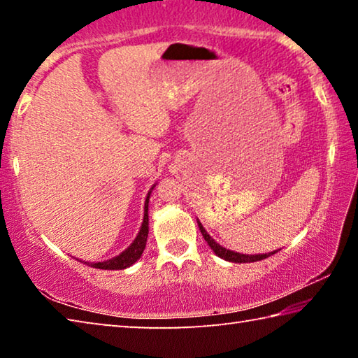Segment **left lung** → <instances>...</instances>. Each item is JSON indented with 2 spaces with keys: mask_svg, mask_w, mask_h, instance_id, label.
<instances>
[{
  "mask_svg": "<svg viewBox=\"0 0 358 358\" xmlns=\"http://www.w3.org/2000/svg\"><path fill=\"white\" fill-rule=\"evenodd\" d=\"M199 224V229H201V234L203 235L205 241H207L208 246L211 248V250L215 251V254L217 257H221L224 260H229V262H235V264H248V262H257V260H262V259H266L270 256H273L275 252L278 251H273V252H268V254H240V252H235V251H230V250H226V248H222L220 243H216V241L210 237V235L207 234V230L203 229V226L201 222L197 221Z\"/></svg>",
  "mask_w": 358,
  "mask_h": 358,
  "instance_id": "left-lung-1",
  "label": "left lung"
}]
</instances>
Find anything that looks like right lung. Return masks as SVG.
Instances as JSON below:
<instances>
[{"instance_id": "1", "label": "right lung", "mask_w": 358, "mask_h": 358, "mask_svg": "<svg viewBox=\"0 0 358 358\" xmlns=\"http://www.w3.org/2000/svg\"><path fill=\"white\" fill-rule=\"evenodd\" d=\"M155 187V186H153ZM151 187V189H153ZM150 194L147 196V201H145V210H143V222L141 226V230H138L136 240L128 246V250H124L121 254H118L117 257H112L108 260H104V262H85L88 264L93 268H101V270H124L131 266L132 264H136L138 259H141L142 252L145 250V245H147V238H148V201H150ZM82 262V260H80Z\"/></svg>"}]
</instances>
